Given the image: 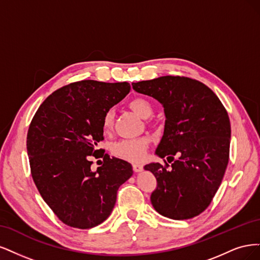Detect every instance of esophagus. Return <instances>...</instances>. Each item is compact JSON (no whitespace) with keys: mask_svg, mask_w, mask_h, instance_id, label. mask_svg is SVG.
Segmentation results:
<instances>
[{"mask_svg":"<svg viewBox=\"0 0 260 260\" xmlns=\"http://www.w3.org/2000/svg\"><path fill=\"white\" fill-rule=\"evenodd\" d=\"M142 169H144V167H142V165H140V164H134L133 165V170H134V172H136V173L141 172Z\"/></svg>","mask_w":260,"mask_h":260,"instance_id":"1","label":"esophagus"}]
</instances>
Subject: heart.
<instances>
[{
  "instance_id": "obj_1",
  "label": "heart",
  "mask_w": 260,
  "mask_h": 260,
  "mask_svg": "<svg viewBox=\"0 0 260 260\" xmlns=\"http://www.w3.org/2000/svg\"><path fill=\"white\" fill-rule=\"evenodd\" d=\"M128 107L135 112L141 119H148L151 116L153 112L152 105L145 98H135L132 99ZM113 111L108 110L104 114L103 119V128L105 132L110 131L113 123ZM149 147V138L146 136L131 138V139H121L116 141L112 146V153L122 160L137 163L145 158L147 150Z\"/></svg>"
}]
</instances>
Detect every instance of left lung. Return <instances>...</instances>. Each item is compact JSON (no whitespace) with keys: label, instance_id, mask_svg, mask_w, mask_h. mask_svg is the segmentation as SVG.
<instances>
[{"label":"left lung","instance_id":"1","mask_svg":"<svg viewBox=\"0 0 260 260\" xmlns=\"http://www.w3.org/2000/svg\"><path fill=\"white\" fill-rule=\"evenodd\" d=\"M132 85L164 108V132L155 154L161 158L178 156L170 170L167 163L145 165L157 182L150 198L152 206L167 218H193L211 204L227 169L231 138L228 113L211 88L189 78L166 75Z\"/></svg>","mask_w":260,"mask_h":260}]
</instances>
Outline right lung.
Here are the masks:
<instances>
[{"label": "right lung", "mask_w": 260, "mask_h": 260, "mask_svg": "<svg viewBox=\"0 0 260 260\" xmlns=\"http://www.w3.org/2000/svg\"><path fill=\"white\" fill-rule=\"evenodd\" d=\"M131 90L127 82L84 80L48 96L28 131L27 151L33 181L55 215L73 228L89 229L110 216L132 164L97 150L104 140L106 111ZM104 157L93 172L90 157Z\"/></svg>", "instance_id": "right-lung-1"}]
</instances>
